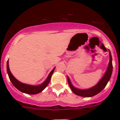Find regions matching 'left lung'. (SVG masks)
I'll use <instances>...</instances> for the list:
<instances>
[{
	"label": "left lung",
	"mask_w": 120,
	"mask_h": 120,
	"mask_svg": "<svg viewBox=\"0 0 120 120\" xmlns=\"http://www.w3.org/2000/svg\"><path fill=\"white\" fill-rule=\"evenodd\" d=\"M109 51V64H108L106 71L105 74L104 75V76L102 77L101 80H100L98 83L96 84L94 86L91 88L86 89V90H80V89L76 88L71 84L69 77H67L68 83L69 84L71 90H72V91L75 94H76L77 96H82V97H93V96L97 95L100 92H101L103 90L104 88L106 86L107 83H108L110 78H111L112 72V68H113L112 62V56H111L110 50Z\"/></svg>",
	"instance_id": "1"
}]
</instances>
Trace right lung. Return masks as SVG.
I'll return each mask as SVG.
<instances>
[{"label":"right lung","mask_w":120,"mask_h":120,"mask_svg":"<svg viewBox=\"0 0 120 120\" xmlns=\"http://www.w3.org/2000/svg\"><path fill=\"white\" fill-rule=\"evenodd\" d=\"M6 68H7V73L8 74L9 79H10L11 82L13 84V85L17 90H19V91H20L21 92L26 93V94H37L38 93H41L43 90H44L45 88V87L47 86V85L49 84L50 81L51 77H52V75L54 71V70H55V68H54L52 70V71L49 73V75L48 77L46 79V80L43 83L40 84V85L34 86L22 83V82H20L18 80H17L14 77L13 75H12V73H11L10 70H9V62H8V61H7Z\"/></svg>","instance_id":"1"}]
</instances>
